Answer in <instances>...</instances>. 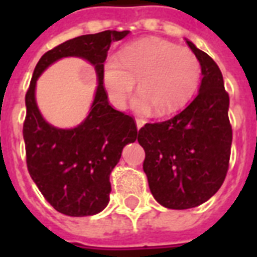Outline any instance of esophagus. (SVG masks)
Listing matches in <instances>:
<instances>
[{"mask_svg":"<svg viewBox=\"0 0 257 257\" xmlns=\"http://www.w3.org/2000/svg\"><path fill=\"white\" fill-rule=\"evenodd\" d=\"M145 121L143 120V118H140V117H136V125H137V129H140L143 125H144Z\"/></svg>","mask_w":257,"mask_h":257,"instance_id":"esophagus-1","label":"esophagus"}]
</instances>
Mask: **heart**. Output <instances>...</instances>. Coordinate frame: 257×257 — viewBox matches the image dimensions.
<instances>
[{
  "instance_id": "b5f03b06",
  "label": "heart",
  "mask_w": 257,
  "mask_h": 257,
  "mask_svg": "<svg viewBox=\"0 0 257 257\" xmlns=\"http://www.w3.org/2000/svg\"><path fill=\"white\" fill-rule=\"evenodd\" d=\"M201 65L188 48L161 38H147L126 46L117 57H108L102 81L113 106L124 108L139 81L135 106L165 116L179 110L191 100L199 86Z\"/></svg>"
}]
</instances>
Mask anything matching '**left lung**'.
Returning a JSON list of instances; mask_svg holds the SVG:
<instances>
[{"label":"left lung","mask_w":257,"mask_h":257,"mask_svg":"<svg viewBox=\"0 0 257 257\" xmlns=\"http://www.w3.org/2000/svg\"><path fill=\"white\" fill-rule=\"evenodd\" d=\"M201 65L199 94L169 120L148 122L137 141L145 151L143 164L149 189L163 207L188 209L219 191L229 167L232 126L229 96L219 66L191 41Z\"/></svg>","instance_id":"8db88e82"}]
</instances>
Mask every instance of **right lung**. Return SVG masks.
Masks as SVG:
<instances>
[{"label":"right lung","mask_w":257,"mask_h":257,"mask_svg":"<svg viewBox=\"0 0 257 257\" xmlns=\"http://www.w3.org/2000/svg\"><path fill=\"white\" fill-rule=\"evenodd\" d=\"M129 30H105L62 42L46 52L34 68L26 92L24 121L26 165L42 196L60 213L73 217L96 215L109 203L110 173L125 145L137 139L133 117L113 109L102 81L104 62L113 41ZM81 57L95 65L96 96L88 117L73 130H58L42 118L34 97L39 74L62 57Z\"/></svg>","instance_id":"right-lung-1"}]
</instances>
